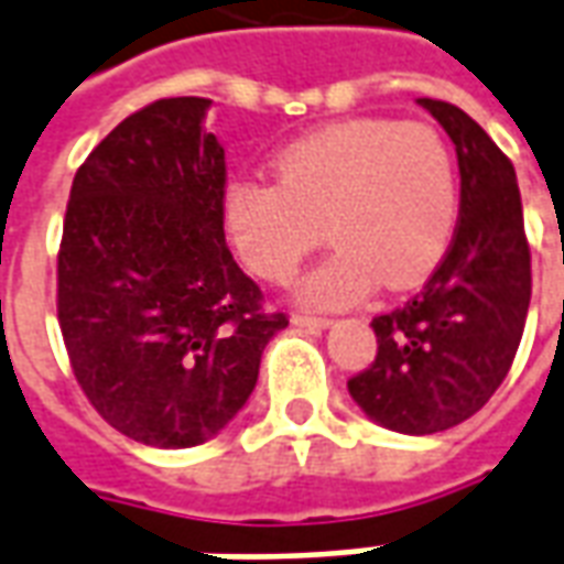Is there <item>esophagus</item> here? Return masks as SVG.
<instances>
[{
    "mask_svg": "<svg viewBox=\"0 0 564 564\" xmlns=\"http://www.w3.org/2000/svg\"><path fill=\"white\" fill-rule=\"evenodd\" d=\"M293 325L307 328V332H323V328L332 325V319H325V316H311V314H293Z\"/></svg>",
    "mask_w": 564,
    "mask_h": 564,
    "instance_id": "obj_1",
    "label": "esophagus"
}]
</instances>
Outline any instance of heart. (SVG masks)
Listing matches in <instances>:
<instances>
[{"instance_id": "heart-1", "label": "heart", "mask_w": 564, "mask_h": 564, "mask_svg": "<svg viewBox=\"0 0 564 564\" xmlns=\"http://www.w3.org/2000/svg\"><path fill=\"white\" fill-rule=\"evenodd\" d=\"M278 182L239 178L224 224L253 274L283 283L325 239L335 250L295 286L311 307H346L377 281H424L457 227V170L427 124L349 119L295 140L274 158Z\"/></svg>"}]
</instances>
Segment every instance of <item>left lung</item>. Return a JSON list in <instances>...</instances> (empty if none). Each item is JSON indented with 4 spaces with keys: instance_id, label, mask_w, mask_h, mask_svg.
<instances>
[{
    "instance_id": "8db88e82",
    "label": "left lung",
    "mask_w": 564,
    "mask_h": 564,
    "mask_svg": "<svg viewBox=\"0 0 564 564\" xmlns=\"http://www.w3.org/2000/svg\"><path fill=\"white\" fill-rule=\"evenodd\" d=\"M460 166V218L442 262L412 302L373 316L377 358L346 382L358 406L398 433L473 419L511 370L532 299L514 164L460 107L419 98Z\"/></svg>"
}]
</instances>
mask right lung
Wrapping results in <instances>:
<instances>
[{
    "instance_id": "obj_1",
    "label": "right lung",
    "mask_w": 564,
    "mask_h": 564,
    "mask_svg": "<svg viewBox=\"0 0 564 564\" xmlns=\"http://www.w3.org/2000/svg\"><path fill=\"white\" fill-rule=\"evenodd\" d=\"M208 98H161L91 149L70 185L56 311L70 370L110 427L154 448L224 431L286 314L224 239L227 161Z\"/></svg>"
}]
</instances>
